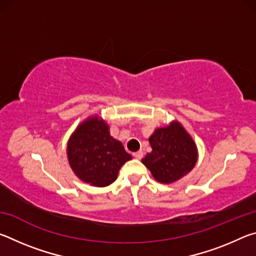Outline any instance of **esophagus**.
Wrapping results in <instances>:
<instances>
[{
  "label": "esophagus",
  "instance_id": "34e87169",
  "mask_svg": "<svg viewBox=\"0 0 256 256\" xmlns=\"http://www.w3.org/2000/svg\"><path fill=\"white\" fill-rule=\"evenodd\" d=\"M133 156H134V157H136V159H141L142 157H144V152H142V151H138V152H134Z\"/></svg>",
  "mask_w": 256,
  "mask_h": 256
}]
</instances>
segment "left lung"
Masks as SVG:
<instances>
[{"label":"left lung","mask_w":256,"mask_h":256,"mask_svg":"<svg viewBox=\"0 0 256 256\" xmlns=\"http://www.w3.org/2000/svg\"><path fill=\"white\" fill-rule=\"evenodd\" d=\"M149 142L152 151L146 154L142 162L159 183L170 184L178 180L196 166V142L176 120L166 128L156 130Z\"/></svg>","instance_id":"8db88e82"}]
</instances>
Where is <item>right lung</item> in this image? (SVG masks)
<instances>
[{"instance_id":"1","label":"right lung","mask_w":256,"mask_h":256,"mask_svg":"<svg viewBox=\"0 0 256 256\" xmlns=\"http://www.w3.org/2000/svg\"><path fill=\"white\" fill-rule=\"evenodd\" d=\"M68 164L79 178L104 188L115 182L123 164L132 159L122 142L110 136L105 120L92 116L76 128L68 142Z\"/></svg>"}]
</instances>
